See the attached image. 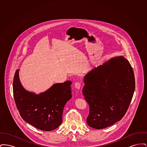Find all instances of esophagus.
I'll return each mask as SVG.
<instances>
[{"label":"esophagus","mask_w":147,"mask_h":147,"mask_svg":"<svg viewBox=\"0 0 147 147\" xmlns=\"http://www.w3.org/2000/svg\"><path fill=\"white\" fill-rule=\"evenodd\" d=\"M80 86H81V85L79 82H77L74 84V86L77 89H79L80 88Z\"/></svg>","instance_id":"1"}]
</instances>
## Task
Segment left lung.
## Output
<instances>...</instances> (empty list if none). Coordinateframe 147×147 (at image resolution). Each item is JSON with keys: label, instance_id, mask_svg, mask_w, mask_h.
<instances>
[{"label": "left lung", "instance_id": "8db88e82", "mask_svg": "<svg viewBox=\"0 0 147 147\" xmlns=\"http://www.w3.org/2000/svg\"><path fill=\"white\" fill-rule=\"evenodd\" d=\"M83 94L90 107L88 126H112L125 115L135 89L133 69L123 56L115 57L88 73Z\"/></svg>", "mask_w": 147, "mask_h": 147}]
</instances>
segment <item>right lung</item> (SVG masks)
I'll use <instances>...</instances> for the list:
<instances>
[{"label": "right lung", "instance_id": "right-lung-1", "mask_svg": "<svg viewBox=\"0 0 147 147\" xmlns=\"http://www.w3.org/2000/svg\"><path fill=\"white\" fill-rule=\"evenodd\" d=\"M19 70L13 80L15 102L21 117L36 128L45 131L54 130L62 122L64 106L72 97L71 82L56 83L38 94L25 89L21 84Z\"/></svg>", "mask_w": 147, "mask_h": 147}]
</instances>
